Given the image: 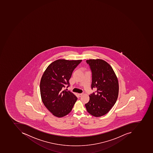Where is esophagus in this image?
Segmentation results:
<instances>
[{"label":"esophagus","instance_id":"esophagus-1","mask_svg":"<svg viewBox=\"0 0 153 153\" xmlns=\"http://www.w3.org/2000/svg\"><path fill=\"white\" fill-rule=\"evenodd\" d=\"M78 96L79 97H82V96L83 94H78Z\"/></svg>","mask_w":153,"mask_h":153}]
</instances>
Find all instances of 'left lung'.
Returning a JSON list of instances; mask_svg holds the SVG:
<instances>
[{
	"label": "left lung",
	"mask_w": 153,
	"mask_h": 153,
	"mask_svg": "<svg viewBox=\"0 0 153 153\" xmlns=\"http://www.w3.org/2000/svg\"><path fill=\"white\" fill-rule=\"evenodd\" d=\"M91 70V88L97 93L89 95V101L85 104L89 114L95 117L106 114L116 103L119 94L117 76L110 65L102 59L86 61Z\"/></svg>",
	"instance_id": "left-lung-1"
}]
</instances>
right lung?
Wrapping results in <instances>:
<instances>
[{
  "label": "right lung",
  "instance_id": "add662e5",
  "mask_svg": "<svg viewBox=\"0 0 153 153\" xmlns=\"http://www.w3.org/2000/svg\"><path fill=\"white\" fill-rule=\"evenodd\" d=\"M82 61L58 59L51 63L43 74L40 82L42 101L56 117L60 118L69 114L77 101L73 93L62 91V88L67 84L69 86L72 73Z\"/></svg>",
  "mask_w": 153,
  "mask_h": 153
}]
</instances>
